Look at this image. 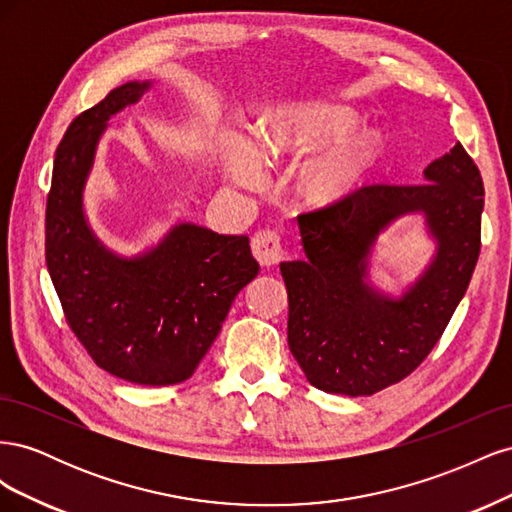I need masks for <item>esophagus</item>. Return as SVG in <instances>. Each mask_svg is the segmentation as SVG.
<instances>
[{"mask_svg": "<svg viewBox=\"0 0 512 512\" xmlns=\"http://www.w3.org/2000/svg\"><path fill=\"white\" fill-rule=\"evenodd\" d=\"M252 254L262 267H273L284 258V245L277 232L260 230L252 239Z\"/></svg>", "mask_w": 512, "mask_h": 512, "instance_id": "obj_1", "label": "esophagus"}]
</instances>
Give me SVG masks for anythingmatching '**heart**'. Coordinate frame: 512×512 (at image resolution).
Returning <instances> with one entry per match:
<instances>
[{"mask_svg": "<svg viewBox=\"0 0 512 512\" xmlns=\"http://www.w3.org/2000/svg\"><path fill=\"white\" fill-rule=\"evenodd\" d=\"M361 119L344 106L297 104L286 106L262 121L258 152L275 162H305L331 149L327 156L309 162L299 177V194L309 205L327 207L352 196L374 173L382 156V138L361 132ZM224 175L243 188H258L265 181L256 149L239 134L222 145Z\"/></svg>", "mask_w": 512, "mask_h": 512, "instance_id": "heart-1", "label": "heart"}]
</instances>
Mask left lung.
Instances as JSON below:
<instances>
[{
    "label": "left lung",
    "mask_w": 512,
    "mask_h": 512,
    "mask_svg": "<svg viewBox=\"0 0 512 512\" xmlns=\"http://www.w3.org/2000/svg\"><path fill=\"white\" fill-rule=\"evenodd\" d=\"M483 179L459 143L425 168V183L363 185L299 215L305 260L282 262L288 346L324 393L374 395L421 365L468 290L480 254ZM423 212L437 258L401 300L371 289L366 260L382 227Z\"/></svg>",
    "instance_id": "obj_1"
}]
</instances>
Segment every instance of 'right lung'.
<instances>
[{
  "label": "right lung",
  "instance_id": "add662e5",
  "mask_svg": "<svg viewBox=\"0 0 512 512\" xmlns=\"http://www.w3.org/2000/svg\"><path fill=\"white\" fill-rule=\"evenodd\" d=\"M151 83H126L76 117L57 147L44 252L66 322L98 367L141 386L188 380L239 290L258 275L250 239L179 224L121 258L89 228L83 190L106 121Z\"/></svg>",
  "mask_w": 512,
  "mask_h": 512
}]
</instances>
